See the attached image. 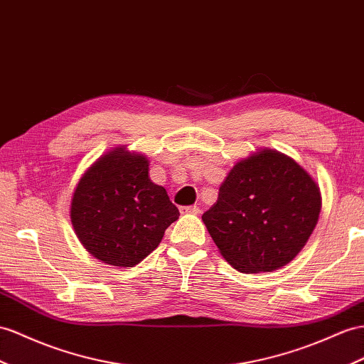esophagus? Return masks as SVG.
I'll list each match as a JSON object with an SVG mask.
<instances>
[{
  "mask_svg": "<svg viewBox=\"0 0 364 364\" xmlns=\"http://www.w3.org/2000/svg\"><path fill=\"white\" fill-rule=\"evenodd\" d=\"M180 210L181 213H200L198 206H183Z\"/></svg>",
  "mask_w": 364,
  "mask_h": 364,
  "instance_id": "obj_1",
  "label": "esophagus"
}]
</instances>
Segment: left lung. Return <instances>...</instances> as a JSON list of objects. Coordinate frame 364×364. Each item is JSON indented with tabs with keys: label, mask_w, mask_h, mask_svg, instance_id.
I'll return each mask as SVG.
<instances>
[{
	"label": "left lung",
	"mask_w": 364,
	"mask_h": 364,
	"mask_svg": "<svg viewBox=\"0 0 364 364\" xmlns=\"http://www.w3.org/2000/svg\"><path fill=\"white\" fill-rule=\"evenodd\" d=\"M321 210L318 184L271 149L238 161L203 221L226 262L243 274L274 272L304 247Z\"/></svg>",
	"instance_id": "8db88e82"
}]
</instances>
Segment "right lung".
<instances>
[{
  "label": "right lung",
  "instance_id": "1",
  "mask_svg": "<svg viewBox=\"0 0 364 364\" xmlns=\"http://www.w3.org/2000/svg\"><path fill=\"white\" fill-rule=\"evenodd\" d=\"M180 212L149 178L141 154L117 147L81 176L70 204L72 226L87 252L107 264L134 267L155 250Z\"/></svg>",
  "mask_w": 364,
  "mask_h": 364
}]
</instances>
